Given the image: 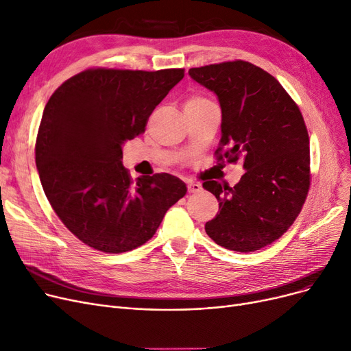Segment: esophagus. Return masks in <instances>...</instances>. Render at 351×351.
I'll return each instance as SVG.
<instances>
[{
  "label": "esophagus",
  "instance_id": "34e87169",
  "mask_svg": "<svg viewBox=\"0 0 351 351\" xmlns=\"http://www.w3.org/2000/svg\"><path fill=\"white\" fill-rule=\"evenodd\" d=\"M187 190L189 193H199L202 190V186L199 183H189Z\"/></svg>",
  "mask_w": 351,
  "mask_h": 351
}]
</instances>
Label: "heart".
I'll return each instance as SVG.
<instances>
[{"instance_id":"1","label":"heart","mask_w":351,"mask_h":351,"mask_svg":"<svg viewBox=\"0 0 351 351\" xmlns=\"http://www.w3.org/2000/svg\"><path fill=\"white\" fill-rule=\"evenodd\" d=\"M203 102H208V101L203 99L200 96H194V97H190L186 105H195V104H203Z\"/></svg>"}]
</instances>
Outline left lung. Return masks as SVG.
<instances>
[{"label":"left lung","instance_id":"1","mask_svg":"<svg viewBox=\"0 0 351 351\" xmlns=\"http://www.w3.org/2000/svg\"><path fill=\"white\" fill-rule=\"evenodd\" d=\"M190 77L217 96L219 160L241 161L234 187L204 181L219 213L206 233L226 249L254 252L279 239L300 215L310 187V139L304 118L274 76L249 62L194 67Z\"/></svg>","mask_w":351,"mask_h":351}]
</instances>
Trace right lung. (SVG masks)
Wrapping results in <instances>:
<instances>
[{
	"instance_id": "right-lung-1",
	"label": "right lung",
	"mask_w": 351,
	"mask_h": 351,
	"mask_svg": "<svg viewBox=\"0 0 351 351\" xmlns=\"http://www.w3.org/2000/svg\"><path fill=\"white\" fill-rule=\"evenodd\" d=\"M183 77V69H90L51 95L36 165L56 215L83 243L106 254L141 246L187 193L167 173L134 183L122 164L123 144L144 132L152 110Z\"/></svg>"
}]
</instances>
